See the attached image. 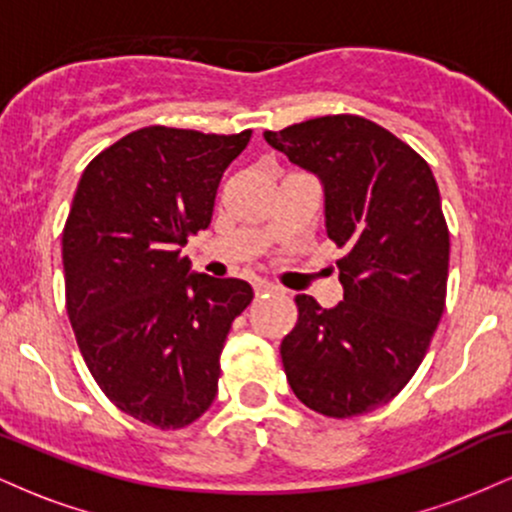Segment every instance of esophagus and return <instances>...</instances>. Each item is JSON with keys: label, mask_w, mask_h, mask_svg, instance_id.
I'll use <instances>...</instances> for the list:
<instances>
[{"label": "esophagus", "mask_w": 512, "mask_h": 512, "mask_svg": "<svg viewBox=\"0 0 512 512\" xmlns=\"http://www.w3.org/2000/svg\"><path fill=\"white\" fill-rule=\"evenodd\" d=\"M276 289V286L272 284V281H267V279H257L255 281V293L257 296H262V293H272Z\"/></svg>", "instance_id": "1"}]
</instances>
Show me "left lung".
Here are the masks:
<instances>
[{"instance_id": "8db88e82", "label": "left lung", "mask_w": 512, "mask_h": 512, "mask_svg": "<svg viewBox=\"0 0 512 512\" xmlns=\"http://www.w3.org/2000/svg\"><path fill=\"white\" fill-rule=\"evenodd\" d=\"M269 146L315 173L344 301L296 296L281 342L286 380L332 419L366 414L402 392L424 361L445 308L450 233L431 166L358 115H325L264 132Z\"/></svg>"}]
</instances>
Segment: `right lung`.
Returning a JSON list of instances; mask_svg holds the SVG:
<instances>
[{"label": "right lung", "mask_w": 512, "mask_h": 512, "mask_svg": "<svg viewBox=\"0 0 512 512\" xmlns=\"http://www.w3.org/2000/svg\"><path fill=\"white\" fill-rule=\"evenodd\" d=\"M250 134L137 129L88 163L64 223L81 356L117 409L161 431L211 407L223 342L252 301L248 281L192 274L180 255L211 223L223 170Z\"/></svg>", "instance_id": "1"}]
</instances>
